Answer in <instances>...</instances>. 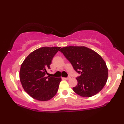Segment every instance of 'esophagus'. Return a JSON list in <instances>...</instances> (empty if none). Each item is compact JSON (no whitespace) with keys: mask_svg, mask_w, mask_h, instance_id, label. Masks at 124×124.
<instances>
[{"mask_svg":"<svg viewBox=\"0 0 124 124\" xmlns=\"http://www.w3.org/2000/svg\"><path fill=\"white\" fill-rule=\"evenodd\" d=\"M70 78V77H67V78H63V79L65 80H69Z\"/></svg>","mask_w":124,"mask_h":124,"instance_id":"esophagus-1","label":"esophagus"}]
</instances>
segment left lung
Here are the masks:
<instances>
[{
    "instance_id": "1",
    "label": "left lung",
    "mask_w": 124,
    "mask_h": 124,
    "mask_svg": "<svg viewBox=\"0 0 124 124\" xmlns=\"http://www.w3.org/2000/svg\"><path fill=\"white\" fill-rule=\"evenodd\" d=\"M80 74L78 84L73 90L82 97H89L98 93L108 79V68L99 54L85 46H67L60 50Z\"/></svg>"
}]
</instances>
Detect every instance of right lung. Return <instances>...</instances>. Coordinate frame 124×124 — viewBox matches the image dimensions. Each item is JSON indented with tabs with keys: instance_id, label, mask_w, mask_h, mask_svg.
Listing matches in <instances>:
<instances>
[{
	"instance_id": "right-lung-1",
	"label": "right lung",
	"mask_w": 124,
	"mask_h": 124,
	"mask_svg": "<svg viewBox=\"0 0 124 124\" xmlns=\"http://www.w3.org/2000/svg\"><path fill=\"white\" fill-rule=\"evenodd\" d=\"M60 47H43L34 50L23 62L20 71L22 87L34 99L46 101L57 92L61 78L46 77L54 56Z\"/></svg>"
}]
</instances>
